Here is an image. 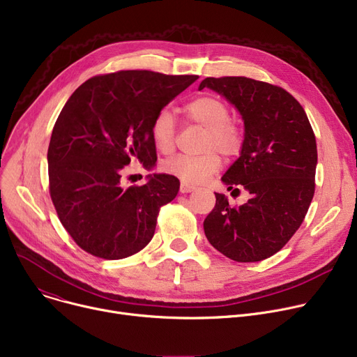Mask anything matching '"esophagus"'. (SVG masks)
<instances>
[{"label":"esophagus","mask_w":357,"mask_h":357,"mask_svg":"<svg viewBox=\"0 0 357 357\" xmlns=\"http://www.w3.org/2000/svg\"><path fill=\"white\" fill-rule=\"evenodd\" d=\"M195 189H197V186H194V185H191V183H186V182H182V183H181V192H182V194L192 192V191H195Z\"/></svg>","instance_id":"1"}]
</instances>
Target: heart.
Returning a JSON list of instances; mask_svg holds the SVG:
<instances>
[{"label":"heart","mask_w":357,"mask_h":357,"mask_svg":"<svg viewBox=\"0 0 357 357\" xmlns=\"http://www.w3.org/2000/svg\"><path fill=\"white\" fill-rule=\"evenodd\" d=\"M188 122L206 129L202 155H179L163 163L168 172L186 183H201L221 168V158L238 156L244 148L243 126L229 117L228 105L215 96H199L183 106ZM151 136L155 146L163 155H171L176 146V121L168 109H160L151 123Z\"/></svg>","instance_id":"1"}]
</instances>
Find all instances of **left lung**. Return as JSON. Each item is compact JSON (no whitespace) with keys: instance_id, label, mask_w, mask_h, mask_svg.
I'll return each mask as SVG.
<instances>
[{"instance_id":"obj_1","label":"left lung","mask_w":357,"mask_h":357,"mask_svg":"<svg viewBox=\"0 0 357 357\" xmlns=\"http://www.w3.org/2000/svg\"><path fill=\"white\" fill-rule=\"evenodd\" d=\"M205 87L243 114L244 148L222 182L229 191L243 186L251 195L247 204L232 206L225 195L215 194V206L204 221L205 235L234 261H263L290 241L312 204L316 136L303 106L280 86L229 76L206 77L199 90Z\"/></svg>"}]
</instances>
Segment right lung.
Here are the masks:
<instances>
[{"label":"right lung","instance_id":"obj_1","mask_svg":"<svg viewBox=\"0 0 357 357\" xmlns=\"http://www.w3.org/2000/svg\"><path fill=\"white\" fill-rule=\"evenodd\" d=\"M197 79L121 70L86 80L64 105L47 152L49 189L60 222L86 252L122 259L151 243L179 179L153 175L126 188L122 178L132 160L155 165L153 117Z\"/></svg>","mask_w":357,"mask_h":357}]
</instances>
